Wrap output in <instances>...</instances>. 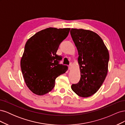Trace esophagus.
I'll return each instance as SVG.
<instances>
[{
    "label": "esophagus",
    "mask_w": 125,
    "mask_h": 125,
    "mask_svg": "<svg viewBox=\"0 0 125 125\" xmlns=\"http://www.w3.org/2000/svg\"><path fill=\"white\" fill-rule=\"evenodd\" d=\"M72 68H73V64L71 63L70 65H69V70H71Z\"/></svg>",
    "instance_id": "esophagus-1"
}]
</instances>
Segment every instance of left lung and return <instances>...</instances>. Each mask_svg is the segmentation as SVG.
<instances>
[{
	"mask_svg": "<svg viewBox=\"0 0 125 125\" xmlns=\"http://www.w3.org/2000/svg\"><path fill=\"white\" fill-rule=\"evenodd\" d=\"M70 34L78 52L80 80L71 85L77 95L88 97L103 84L108 72L109 58L107 47L101 37L90 30L71 29Z\"/></svg>",
	"mask_w": 125,
	"mask_h": 125,
	"instance_id": "obj_1",
	"label": "left lung"
}]
</instances>
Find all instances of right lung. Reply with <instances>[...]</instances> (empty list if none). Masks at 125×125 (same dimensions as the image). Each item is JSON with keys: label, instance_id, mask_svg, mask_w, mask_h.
Listing matches in <instances>:
<instances>
[{"label": "right lung", "instance_id": "obj_1", "mask_svg": "<svg viewBox=\"0 0 125 125\" xmlns=\"http://www.w3.org/2000/svg\"><path fill=\"white\" fill-rule=\"evenodd\" d=\"M70 28H49L37 32L27 41L21 59V69L26 86L36 95H43L54 88L55 79L68 67L59 64L56 54Z\"/></svg>", "mask_w": 125, "mask_h": 125}]
</instances>
